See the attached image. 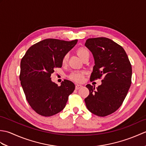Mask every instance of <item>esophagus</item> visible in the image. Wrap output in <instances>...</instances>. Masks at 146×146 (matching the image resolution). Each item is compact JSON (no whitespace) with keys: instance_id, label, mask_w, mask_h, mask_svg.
<instances>
[{"instance_id":"obj_1","label":"esophagus","mask_w":146,"mask_h":146,"mask_svg":"<svg viewBox=\"0 0 146 146\" xmlns=\"http://www.w3.org/2000/svg\"><path fill=\"white\" fill-rule=\"evenodd\" d=\"M83 87V86L81 85H78V84H76L75 85V89L76 90H78L80 88H81Z\"/></svg>"}]
</instances>
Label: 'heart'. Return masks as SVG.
<instances>
[{"label":"heart","instance_id":"b5f03b06","mask_svg":"<svg viewBox=\"0 0 146 146\" xmlns=\"http://www.w3.org/2000/svg\"><path fill=\"white\" fill-rule=\"evenodd\" d=\"M77 53H78L80 58L82 59L83 57H85L86 55L88 54L89 52L87 49L85 48H80L78 50H77ZM68 54H66L63 59V63H66L68 60ZM85 73L83 72V71H75V72L71 73L70 77L71 80H74V81L77 82H81L83 81V76H84Z\"/></svg>","mask_w":146,"mask_h":146}]
</instances>
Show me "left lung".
I'll return each mask as SVG.
<instances>
[{"label": "left lung", "mask_w": 146, "mask_h": 146, "mask_svg": "<svg viewBox=\"0 0 146 146\" xmlns=\"http://www.w3.org/2000/svg\"><path fill=\"white\" fill-rule=\"evenodd\" d=\"M85 45L95 61L90 80L104 77L96 88L86 85L90 91L85 99L86 106L96 115L107 116L121 106L127 94L131 84V64L123 48L110 39L90 38Z\"/></svg>", "instance_id": "obj_1"}]
</instances>
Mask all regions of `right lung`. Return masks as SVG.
<instances>
[{
  "mask_svg": "<svg viewBox=\"0 0 146 146\" xmlns=\"http://www.w3.org/2000/svg\"><path fill=\"white\" fill-rule=\"evenodd\" d=\"M77 42L46 39L33 45L22 58L21 84L30 106L41 115L52 116L63 110L75 88L68 80L58 86L51 75L55 68L62 66L64 56Z\"/></svg>",
  "mask_w": 146,
  "mask_h": 146,
  "instance_id": "1",
  "label": "right lung"
}]
</instances>
